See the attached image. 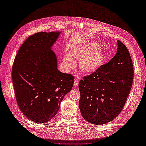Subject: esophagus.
Here are the masks:
<instances>
[{
  "label": "esophagus",
  "instance_id": "1",
  "mask_svg": "<svg viewBox=\"0 0 146 146\" xmlns=\"http://www.w3.org/2000/svg\"><path fill=\"white\" fill-rule=\"evenodd\" d=\"M78 84H79V81H78V79H75V80H74V86L75 87H77V86H78Z\"/></svg>",
  "mask_w": 146,
  "mask_h": 146
}]
</instances>
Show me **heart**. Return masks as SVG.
Returning <instances> with one entry per match:
<instances>
[{
	"instance_id": "heart-1",
	"label": "heart",
	"mask_w": 146,
	"mask_h": 146,
	"mask_svg": "<svg viewBox=\"0 0 146 146\" xmlns=\"http://www.w3.org/2000/svg\"><path fill=\"white\" fill-rule=\"evenodd\" d=\"M72 57L79 61V67L84 72H92L104 63L105 55L96 42H88L73 47L71 54L66 53L63 60V66L66 70L73 68L75 63Z\"/></svg>"
}]
</instances>
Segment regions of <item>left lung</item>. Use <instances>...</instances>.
Segmentation results:
<instances>
[{"instance_id":"left-lung-1","label":"left lung","mask_w":146,"mask_h":146,"mask_svg":"<svg viewBox=\"0 0 146 146\" xmlns=\"http://www.w3.org/2000/svg\"><path fill=\"white\" fill-rule=\"evenodd\" d=\"M133 78V67L129 51L117 40L114 57L79 83V106L83 118L95 125L113 120L124 107Z\"/></svg>"}]
</instances>
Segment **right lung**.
<instances>
[{
    "label": "right lung",
    "instance_id": "right-lung-1",
    "mask_svg": "<svg viewBox=\"0 0 146 146\" xmlns=\"http://www.w3.org/2000/svg\"><path fill=\"white\" fill-rule=\"evenodd\" d=\"M60 32H40L30 36L15 56L12 80L18 105L36 123L51 120L64 96L71 91L74 77L58 69L51 47Z\"/></svg>",
    "mask_w": 146,
    "mask_h": 146
}]
</instances>
